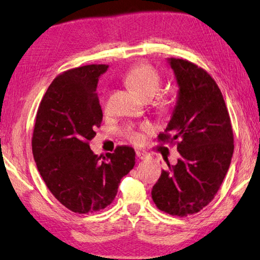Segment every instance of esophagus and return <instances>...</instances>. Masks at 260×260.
Returning <instances> with one entry per match:
<instances>
[{
  "mask_svg": "<svg viewBox=\"0 0 260 260\" xmlns=\"http://www.w3.org/2000/svg\"><path fill=\"white\" fill-rule=\"evenodd\" d=\"M136 155H137V158L139 160H145V159L148 158V155L146 154V153H143V152H139V151L136 152Z\"/></svg>",
  "mask_w": 260,
  "mask_h": 260,
  "instance_id": "esophagus-1",
  "label": "esophagus"
}]
</instances>
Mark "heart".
I'll return each mask as SVG.
<instances>
[{
    "label": "heart",
    "mask_w": 260,
    "mask_h": 260,
    "mask_svg": "<svg viewBox=\"0 0 260 260\" xmlns=\"http://www.w3.org/2000/svg\"><path fill=\"white\" fill-rule=\"evenodd\" d=\"M124 79L134 90L144 98H152L158 93L161 86V76L159 71L150 63H140V64L134 67L133 69L126 72ZM159 104L161 106L166 105V99L162 95L159 96ZM142 130L150 133L152 126L150 124H145L142 126ZM125 136L133 143H139L142 140V133L134 129L133 126L126 127Z\"/></svg>",
    "instance_id": "b5f03b06"
}]
</instances>
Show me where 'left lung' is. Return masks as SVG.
Masks as SVG:
<instances>
[{"label":"left lung","instance_id":"left-lung-1","mask_svg":"<svg viewBox=\"0 0 260 260\" xmlns=\"http://www.w3.org/2000/svg\"><path fill=\"white\" fill-rule=\"evenodd\" d=\"M168 61L180 91L158 140L176 144L181 158L175 166L167 161L152 199L165 213L188 216L207 206L220 189L231 166L234 135L222 93L210 74L186 59Z\"/></svg>","mask_w":260,"mask_h":260}]
</instances>
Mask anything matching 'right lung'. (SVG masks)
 Segmentation results:
<instances>
[{
	"label": "right lung",
	"mask_w": 260,
	"mask_h": 260,
	"mask_svg": "<svg viewBox=\"0 0 260 260\" xmlns=\"http://www.w3.org/2000/svg\"><path fill=\"white\" fill-rule=\"evenodd\" d=\"M107 64H88L59 74L38 108L32 152L47 188L75 213L98 212L113 203L121 178L135 166L133 147L117 146L105 156L90 140L102 121L98 80Z\"/></svg>",
	"instance_id": "obj_1"
}]
</instances>
